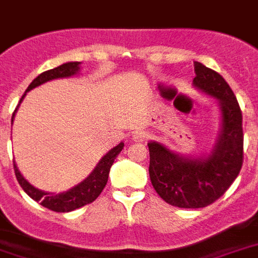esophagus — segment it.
Instances as JSON below:
<instances>
[{
	"mask_svg": "<svg viewBox=\"0 0 258 258\" xmlns=\"http://www.w3.org/2000/svg\"><path fill=\"white\" fill-rule=\"evenodd\" d=\"M150 139V135L149 133H146V131H137V133H134L133 135V141L134 142H147Z\"/></svg>",
	"mask_w": 258,
	"mask_h": 258,
	"instance_id": "esophagus-1",
	"label": "esophagus"
}]
</instances>
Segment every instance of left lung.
Instances as JSON below:
<instances>
[{
    "label": "left lung",
    "instance_id": "obj_1",
    "mask_svg": "<svg viewBox=\"0 0 258 258\" xmlns=\"http://www.w3.org/2000/svg\"><path fill=\"white\" fill-rule=\"evenodd\" d=\"M197 88L217 97L222 128L214 149L204 159L183 158L158 142H150V179L167 204L183 209L206 208L230 187L244 162L242 112L232 88L218 72L194 62Z\"/></svg>",
    "mask_w": 258,
    "mask_h": 258
}]
</instances>
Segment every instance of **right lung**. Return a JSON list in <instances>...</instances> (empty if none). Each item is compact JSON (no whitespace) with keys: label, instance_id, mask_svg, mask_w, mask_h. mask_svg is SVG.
I'll return each instance as SVG.
<instances>
[{"label":"right lung","instance_id":"right-lung-1","mask_svg":"<svg viewBox=\"0 0 258 258\" xmlns=\"http://www.w3.org/2000/svg\"><path fill=\"white\" fill-rule=\"evenodd\" d=\"M79 64H80V62L78 61L66 62V64H62V66L57 67V68H53V70L42 72L41 75H38L37 78L30 83L28 89H26V92L30 91V89L36 88V87L41 86L44 83L49 82V80H53V79L74 76V75L79 71ZM24 96H25V95H24ZM24 96L21 97V100L24 99ZM21 100H20V103H21ZM16 111H17V108H16ZM16 111L13 112V117ZM13 117H12V121H13ZM123 147H124V143L121 142V143H119L116 147H113L112 150H109L108 154H105L104 157L101 158V161L97 163L96 169L91 172V175L87 176L86 179L83 180L82 183H79L78 186H75V187H72L71 190H68V191L66 192H60V194H49V192L41 191V190L33 187V186L21 175V172L18 171L17 166H16V163L13 162L14 174H16V178H17L20 186L24 188V191H25L32 200L37 201V202H40V205H42L44 208L49 209L52 212L68 213L91 204V202H93V201L96 200L97 197L100 196V192L103 191V188H104V186L107 184V180H108L109 169H111V166H112L113 161H115V158H116L117 155H119V153L123 150Z\"/></svg>","mask_w":258,"mask_h":258}]
</instances>
